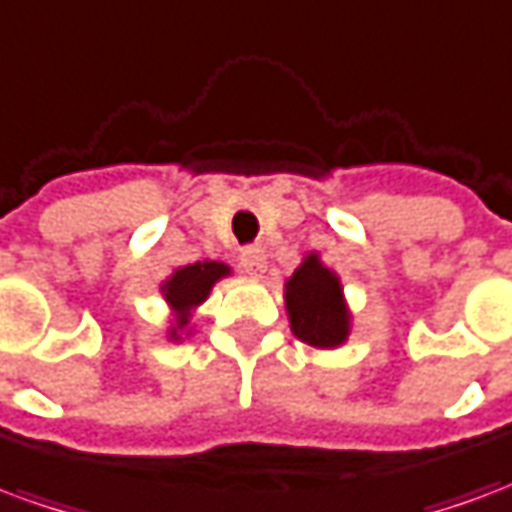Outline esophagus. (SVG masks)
Wrapping results in <instances>:
<instances>
[{"mask_svg": "<svg viewBox=\"0 0 512 512\" xmlns=\"http://www.w3.org/2000/svg\"><path fill=\"white\" fill-rule=\"evenodd\" d=\"M238 260H241V266H244L246 274H255L257 277V274L266 271V249H263V246H244Z\"/></svg>", "mask_w": 512, "mask_h": 512, "instance_id": "obj_1", "label": "esophagus"}]
</instances>
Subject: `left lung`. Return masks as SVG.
Returning <instances> with one entry per match:
<instances>
[{"instance_id":"1","label":"left lung","mask_w":512,"mask_h":512,"mask_svg":"<svg viewBox=\"0 0 512 512\" xmlns=\"http://www.w3.org/2000/svg\"><path fill=\"white\" fill-rule=\"evenodd\" d=\"M285 307L290 329L301 343L315 348H337L348 337V310L343 288L334 271L318 255H307L285 282Z\"/></svg>"}]
</instances>
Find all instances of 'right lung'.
I'll return each instance as SVG.
<instances>
[{"mask_svg":"<svg viewBox=\"0 0 512 512\" xmlns=\"http://www.w3.org/2000/svg\"><path fill=\"white\" fill-rule=\"evenodd\" d=\"M230 274V266H224L219 260H202V263H194V266H183L178 268L172 277L161 285V293L167 304L175 310V318L178 323L169 329V337L172 340H180V332L189 326L191 310L208 299L211 288L219 282L222 277Z\"/></svg>","mask_w":512,"mask_h":512,"instance_id":"right-lung-1","label":"right lung"}]
</instances>
